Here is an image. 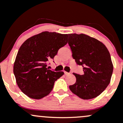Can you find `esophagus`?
<instances>
[{
  "instance_id": "1",
  "label": "esophagus",
  "mask_w": 123,
  "mask_h": 123,
  "mask_svg": "<svg viewBox=\"0 0 123 123\" xmlns=\"http://www.w3.org/2000/svg\"><path fill=\"white\" fill-rule=\"evenodd\" d=\"M64 74H65V75H69L70 74V73H68V72H64Z\"/></svg>"
}]
</instances>
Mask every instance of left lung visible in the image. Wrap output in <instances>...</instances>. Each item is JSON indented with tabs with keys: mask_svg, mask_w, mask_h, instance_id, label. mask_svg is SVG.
Here are the masks:
<instances>
[{
	"mask_svg": "<svg viewBox=\"0 0 123 123\" xmlns=\"http://www.w3.org/2000/svg\"><path fill=\"white\" fill-rule=\"evenodd\" d=\"M68 37L72 58L84 71L83 75L73 73L76 82L69 89L83 99L94 98L110 82L113 65L109 51L101 42L85 34L70 33Z\"/></svg>",
	"mask_w": 123,
	"mask_h": 123,
	"instance_id": "8db88e82",
	"label": "left lung"
}]
</instances>
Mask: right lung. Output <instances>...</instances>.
I'll return each mask as SVG.
<instances>
[{"mask_svg":"<svg viewBox=\"0 0 123 123\" xmlns=\"http://www.w3.org/2000/svg\"><path fill=\"white\" fill-rule=\"evenodd\" d=\"M68 34L42 32L28 38L20 46L13 65L17 85L25 95L39 99L48 95L56 80L64 74L47 68L58 50L67 43Z\"/></svg>","mask_w":123,"mask_h":123,"instance_id":"right-lung-1","label":"right lung"}]
</instances>
